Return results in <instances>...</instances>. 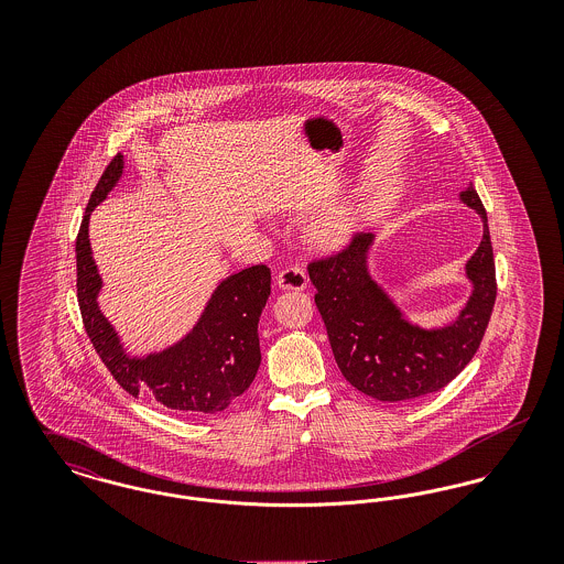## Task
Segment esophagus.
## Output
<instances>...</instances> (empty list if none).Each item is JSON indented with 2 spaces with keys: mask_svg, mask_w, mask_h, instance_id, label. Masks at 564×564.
I'll list each match as a JSON object with an SVG mask.
<instances>
[{
  "mask_svg": "<svg viewBox=\"0 0 564 564\" xmlns=\"http://www.w3.org/2000/svg\"><path fill=\"white\" fill-rule=\"evenodd\" d=\"M308 283V276L304 269L300 267H290V269L281 270L276 276V288L279 290H294V292H302Z\"/></svg>",
  "mask_w": 564,
  "mask_h": 564,
  "instance_id": "obj_1",
  "label": "esophagus"
}]
</instances>
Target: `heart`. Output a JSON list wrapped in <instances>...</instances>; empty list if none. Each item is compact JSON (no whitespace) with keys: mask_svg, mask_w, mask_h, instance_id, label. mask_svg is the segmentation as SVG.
I'll return each instance as SVG.
<instances>
[{"mask_svg":"<svg viewBox=\"0 0 564 564\" xmlns=\"http://www.w3.org/2000/svg\"><path fill=\"white\" fill-rule=\"evenodd\" d=\"M361 214H364L361 198L332 207L311 221L308 237L315 242V247H319L323 251L340 249L359 232Z\"/></svg>","mask_w":564,"mask_h":564,"instance_id":"1","label":"heart"}]
</instances>
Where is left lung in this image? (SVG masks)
Wrapping results in <instances>:
<instances>
[{
    "instance_id": "1",
    "label": "left lung",
    "mask_w": 564,
    "mask_h": 564,
    "mask_svg": "<svg viewBox=\"0 0 564 564\" xmlns=\"http://www.w3.org/2000/svg\"><path fill=\"white\" fill-rule=\"evenodd\" d=\"M458 200L482 219V241L465 262L471 285L463 308L451 322L425 327L402 311L370 270L375 235H361L349 249L308 267L317 288L334 359L355 389L378 402H403L446 387L471 361L490 319L497 283L488 217L469 184Z\"/></svg>"
}]
</instances>
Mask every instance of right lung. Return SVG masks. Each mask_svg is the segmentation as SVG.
<instances>
[{
	"instance_id": "right-lung-1",
	"label": "right lung",
	"mask_w": 564,
	"mask_h": 564,
	"mask_svg": "<svg viewBox=\"0 0 564 564\" xmlns=\"http://www.w3.org/2000/svg\"><path fill=\"white\" fill-rule=\"evenodd\" d=\"M122 175L124 156L118 154L90 194L76 239L78 304L86 334L127 393L148 395L180 414L221 412L258 375L262 361L258 322L270 295V270L258 264L221 279L200 317L180 340L161 350L129 352L99 306L104 279L88 239L90 214Z\"/></svg>"
}]
</instances>
